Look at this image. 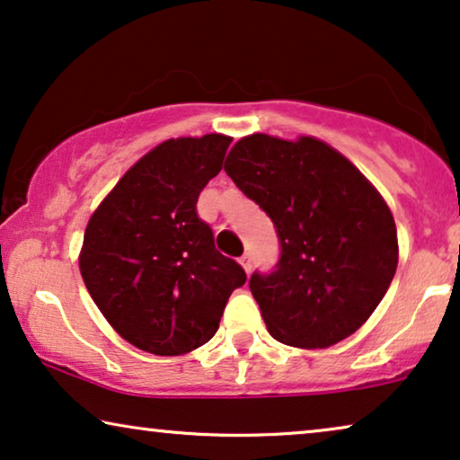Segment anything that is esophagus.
Returning <instances> with one entry per match:
<instances>
[{
	"label": "esophagus",
	"mask_w": 460,
	"mask_h": 460,
	"mask_svg": "<svg viewBox=\"0 0 460 460\" xmlns=\"http://www.w3.org/2000/svg\"><path fill=\"white\" fill-rule=\"evenodd\" d=\"M239 262H242L245 273H250V270H252V254H250V252H245V254L239 258Z\"/></svg>",
	"instance_id": "esophagus-1"
}]
</instances>
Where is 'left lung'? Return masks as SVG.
Wrapping results in <instances>:
<instances>
[{
  "label": "left lung",
  "mask_w": 460,
  "mask_h": 460,
  "mask_svg": "<svg viewBox=\"0 0 460 460\" xmlns=\"http://www.w3.org/2000/svg\"><path fill=\"white\" fill-rule=\"evenodd\" d=\"M225 171L279 237L275 269L250 277L269 333L308 350L352 335L398 267L396 223L379 191L314 137L250 135L233 146Z\"/></svg>",
  "instance_id": "1"
}]
</instances>
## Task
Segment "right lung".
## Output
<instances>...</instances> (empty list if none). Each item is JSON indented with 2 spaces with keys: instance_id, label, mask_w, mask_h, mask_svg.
I'll list each match as a JSON object with an SVG mask.
<instances>
[{
  "instance_id": "obj_1",
  "label": "right lung",
  "mask_w": 460,
  "mask_h": 460,
  "mask_svg": "<svg viewBox=\"0 0 460 460\" xmlns=\"http://www.w3.org/2000/svg\"><path fill=\"white\" fill-rule=\"evenodd\" d=\"M227 135L168 139L125 172L83 237V281L120 338L179 357L217 333L245 270L215 248L199 191L223 168Z\"/></svg>"
}]
</instances>
